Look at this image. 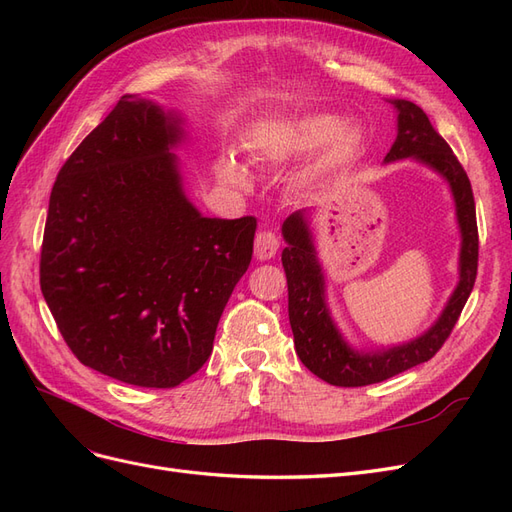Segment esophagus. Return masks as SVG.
Masks as SVG:
<instances>
[{
  "label": "esophagus",
  "instance_id": "obj_1",
  "mask_svg": "<svg viewBox=\"0 0 512 512\" xmlns=\"http://www.w3.org/2000/svg\"><path fill=\"white\" fill-rule=\"evenodd\" d=\"M277 247H280V241H277V235L273 230H258L256 241H254V252L258 260L273 258Z\"/></svg>",
  "mask_w": 512,
  "mask_h": 512
}]
</instances>
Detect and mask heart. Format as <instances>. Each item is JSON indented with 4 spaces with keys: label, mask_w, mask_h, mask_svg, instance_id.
<instances>
[{
    "label": "heart",
    "mask_w": 512,
    "mask_h": 512,
    "mask_svg": "<svg viewBox=\"0 0 512 512\" xmlns=\"http://www.w3.org/2000/svg\"><path fill=\"white\" fill-rule=\"evenodd\" d=\"M331 138H335V141L327 160H324L329 168L346 162L361 147L363 132L359 126H352V123L342 128V119L333 115H309L290 123V126H284L273 136L269 149L275 156H292V153L314 151L327 145ZM228 175L237 183H247V173L239 164H230Z\"/></svg>",
    "instance_id": "heart-1"
}]
</instances>
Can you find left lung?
Listing matches in <instances>:
<instances>
[{"label": "left lung", "mask_w": 512, "mask_h": 512, "mask_svg": "<svg viewBox=\"0 0 512 512\" xmlns=\"http://www.w3.org/2000/svg\"><path fill=\"white\" fill-rule=\"evenodd\" d=\"M397 111V138L384 162L412 158L436 170L451 185L461 232L459 282L440 318L423 335L406 344L361 352L348 346L331 318L324 273L309 230V211H297L282 226L286 247L282 265L288 280V318L294 348L301 363L333 386H367L389 380L401 371L421 365L436 354L451 335L463 305L474 288L478 269V228L472 185L453 149L431 126L421 106L408 100H391Z\"/></svg>", "instance_id": "8db88e82"}]
</instances>
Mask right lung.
I'll return each mask as SVG.
<instances>
[{
    "label": "right lung",
    "instance_id": "add662e5",
    "mask_svg": "<svg viewBox=\"0 0 512 512\" xmlns=\"http://www.w3.org/2000/svg\"><path fill=\"white\" fill-rule=\"evenodd\" d=\"M181 117L123 96L61 166L49 200L40 288L83 365L173 389L211 356L250 267L256 218H205L183 192Z\"/></svg>",
    "mask_w": 512,
    "mask_h": 512
}]
</instances>
